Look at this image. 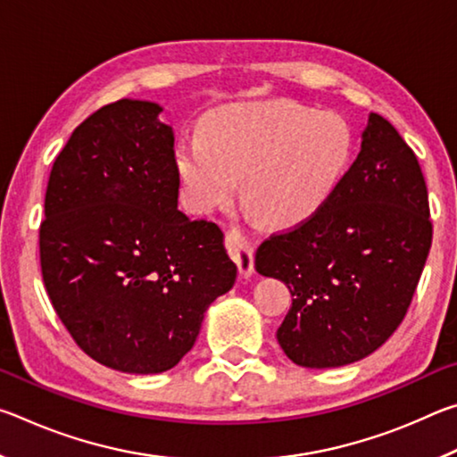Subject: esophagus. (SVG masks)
I'll return each mask as SVG.
<instances>
[{
	"label": "esophagus",
	"instance_id": "1",
	"mask_svg": "<svg viewBox=\"0 0 457 457\" xmlns=\"http://www.w3.org/2000/svg\"><path fill=\"white\" fill-rule=\"evenodd\" d=\"M226 244L229 256L236 260L242 278H250L253 274V245L242 229L229 228L226 231Z\"/></svg>",
	"mask_w": 457,
	"mask_h": 457
}]
</instances>
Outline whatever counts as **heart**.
Here are the masks:
<instances>
[{
    "instance_id": "heart-1",
    "label": "heart",
    "mask_w": 457,
    "mask_h": 457,
    "mask_svg": "<svg viewBox=\"0 0 457 457\" xmlns=\"http://www.w3.org/2000/svg\"><path fill=\"white\" fill-rule=\"evenodd\" d=\"M349 125L335 112L296 103L242 104L205 120L201 137L177 145V171L197 213L229 204L239 191L272 226L319 213L346 171Z\"/></svg>"
}]
</instances>
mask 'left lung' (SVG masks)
I'll return each mask as SVG.
<instances>
[{
	"label": "left lung",
	"instance_id": "obj_1",
	"mask_svg": "<svg viewBox=\"0 0 457 457\" xmlns=\"http://www.w3.org/2000/svg\"><path fill=\"white\" fill-rule=\"evenodd\" d=\"M431 234L415 153L370 112L357 159L322 210L256 252L258 272L294 296L276 332L286 357L330 369L375 353L405 319Z\"/></svg>",
	"mask_w": 457,
	"mask_h": 457
}]
</instances>
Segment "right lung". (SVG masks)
<instances>
[{"label":"right lung","instance_id":"obj_1","mask_svg":"<svg viewBox=\"0 0 457 457\" xmlns=\"http://www.w3.org/2000/svg\"><path fill=\"white\" fill-rule=\"evenodd\" d=\"M163 108L122 98L74 129L54 161L40 226L42 278L76 345L122 373L173 369L237 266L221 229L177 210Z\"/></svg>","mask_w":457,"mask_h":457}]
</instances>
